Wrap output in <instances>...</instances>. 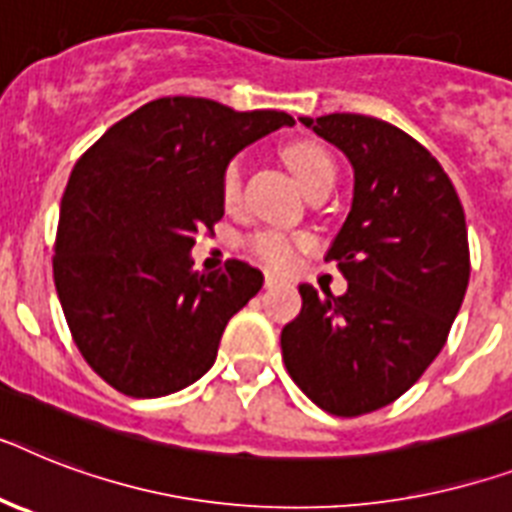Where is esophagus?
<instances>
[{"instance_id": "34e87169", "label": "esophagus", "mask_w": 512, "mask_h": 512, "mask_svg": "<svg viewBox=\"0 0 512 512\" xmlns=\"http://www.w3.org/2000/svg\"><path fill=\"white\" fill-rule=\"evenodd\" d=\"M281 281H284V278L276 276V273H265V286H268V289H270V286H278Z\"/></svg>"}]
</instances>
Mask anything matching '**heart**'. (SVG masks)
<instances>
[{
	"mask_svg": "<svg viewBox=\"0 0 512 512\" xmlns=\"http://www.w3.org/2000/svg\"><path fill=\"white\" fill-rule=\"evenodd\" d=\"M284 162L299 181V186L310 194L318 186H334L336 165L331 160L326 149L315 141H292L284 147ZM220 197L223 205L234 207L242 197V165L239 160H231L223 168L220 176ZM305 247V239L294 234H284V231H257L255 236H249V252L260 260V263L270 265V268H289L299 257Z\"/></svg>",
	"mask_w": 512,
	"mask_h": 512,
	"instance_id": "b5f03b06",
	"label": "heart"
}]
</instances>
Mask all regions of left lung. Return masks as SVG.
<instances>
[{
	"mask_svg": "<svg viewBox=\"0 0 512 512\" xmlns=\"http://www.w3.org/2000/svg\"><path fill=\"white\" fill-rule=\"evenodd\" d=\"M299 120L347 155L355 194L326 252L347 292L299 286L281 355L315 405L355 418L402 397L442 352L471 276L468 228L450 176L413 136L355 112Z\"/></svg>",
	"mask_w": 512,
	"mask_h": 512,
	"instance_id": "left-lung-1",
	"label": "left lung"
}]
</instances>
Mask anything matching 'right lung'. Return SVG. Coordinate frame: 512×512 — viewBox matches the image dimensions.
I'll list each match as a JSON object with an SVG mask.
<instances>
[{
  "label": "right lung",
  "instance_id": "1",
  "mask_svg": "<svg viewBox=\"0 0 512 512\" xmlns=\"http://www.w3.org/2000/svg\"><path fill=\"white\" fill-rule=\"evenodd\" d=\"M292 115L202 97L147 102L86 149L54 239V289L83 360L128 397H165L205 376L220 336L263 286L228 260L194 270L191 247L223 218L231 157Z\"/></svg>",
  "mask_w": 512,
  "mask_h": 512
}]
</instances>
